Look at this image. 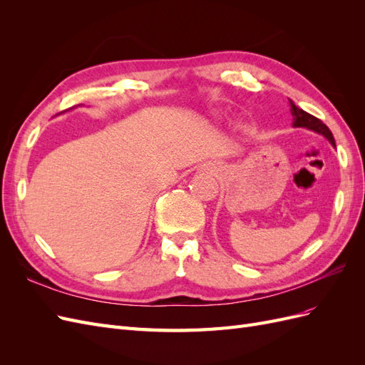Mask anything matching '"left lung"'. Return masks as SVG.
I'll return each instance as SVG.
<instances>
[{"mask_svg": "<svg viewBox=\"0 0 365 365\" xmlns=\"http://www.w3.org/2000/svg\"><path fill=\"white\" fill-rule=\"evenodd\" d=\"M291 114L294 117L292 125L295 128H307V129H311V130H315V132H318V134L324 135L330 143H332V146H335V140H334L332 132L329 130V128L323 123L322 120L311 115V114L306 113V111H303V109L295 106L292 102H291Z\"/></svg>", "mask_w": 365, "mask_h": 365, "instance_id": "1", "label": "left lung"}]
</instances>
